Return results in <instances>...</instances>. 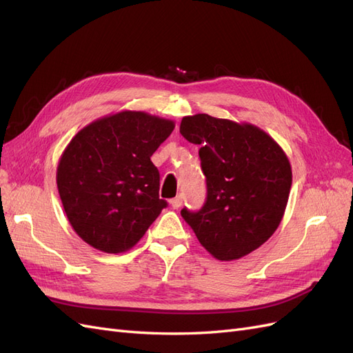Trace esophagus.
<instances>
[{"instance_id": "esophagus-1", "label": "esophagus", "mask_w": 353, "mask_h": 353, "mask_svg": "<svg viewBox=\"0 0 353 353\" xmlns=\"http://www.w3.org/2000/svg\"><path fill=\"white\" fill-rule=\"evenodd\" d=\"M183 200H184L183 194H179L175 199L170 200V206H172L174 209H178V208H181V205H183Z\"/></svg>"}]
</instances>
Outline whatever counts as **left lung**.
I'll return each mask as SVG.
<instances>
[{
	"mask_svg": "<svg viewBox=\"0 0 353 353\" xmlns=\"http://www.w3.org/2000/svg\"><path fill=\"white\" fill-rule=\"evenodd\" d=\"M179 132L199 144L208 197L199 212L181 210L200 244L218 261L252 253L279 228L292 187V166L283 148L261 128L185 116Z\"/></svg>",
	"mask_w": 353,
	"mask_h": 353,
	"instance_id": "left-lung-1",
	"label": "left lung"
}]
</instances>
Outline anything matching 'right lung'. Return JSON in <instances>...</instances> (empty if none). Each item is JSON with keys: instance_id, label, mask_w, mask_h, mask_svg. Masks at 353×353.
<instances>
[{"instance_id": "1", "label": "right lung", "mask_w": 353, "mask_h": 353, "mask_svg": "<svg viewBox=\"0 0 353 353\" xmlns=\"http://www.w3.org/2000/svg\"><path fill=\"white\" fill-rule=\"evenodd\" d=\"M175 122L145 112L100 117L74 135L57 166V188L74 232L94 249L122 253L143 239L168 203L150 160Z\"/></svg>"}]
</instances>
